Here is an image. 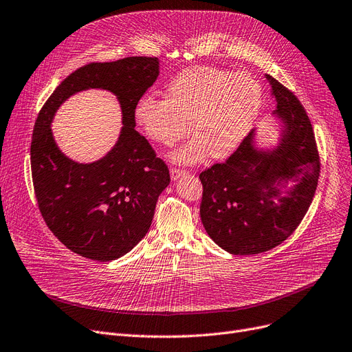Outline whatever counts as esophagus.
I'll list each match as a JSON object with an SVG mask.
<instances>
[{
	"instance_id": "obj_1",
	"label": "esophagus",
	"mask_w": 352,
	"mask_h": 352,
	"mask_svg": "<svg viewBox=\"0 0 352 352\" xmlns=\"http://www.w3.org/2000/svg\"><path fill=\"white\" fill-rule=\"evenodd\" d=\"M169 174H171L173 179H178L181 175H186L187 171L186 169H179V168H171L169 169Z\"/></svg>"
}]
</instances>
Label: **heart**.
I'll return each mask as SVG.
<instances>
[{"label":"heart","mask_w":352,"mask_h":352,"mask_svg":"<svg viewBox=\"0 0 352 352\" xmlns=\"http://www.w3.org/2000/svg\"><path fill=\"white\" fill-rule=\"evenodd\" d=\"M263 107V89L248 74L212 67L184 71L168 84L165 98L140 97L133 109L138 126L152 142L171 146L194 135L173 153L179 164H196L209 152L225 158L252 130Z\"/></svg>","instance_id":"heart-1"}]
</instances>
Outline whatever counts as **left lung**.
<instances>
[{"instance_id": "obj_1", "label": "left lung", "mask_w": 352, "mask_h": 352, "mask_svg": "<svg viewBox=\"0 0 352 352\" xmlns=\"http://www.w3.org/2000/svg\"><path fill=\"white\" fill-rule=\"evenodd\" d=\"M265 78L284 122L278 148L256 151L251 132L225 162L199 175L203 226L233 255L261 254L287 239L309 210L320 173L315 132L302 102L276 78ZM280 177L298 181L285 198L275 187Z\"/></svg>"}]
</instances>
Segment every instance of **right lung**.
<instances>
[{"mask_svg": "<svg viewBox=\"0 0 352 352\" xmlns=\"http://www.w3.org/2000/svg\"><path fill=\"white\" fill-rule=\"evenodd\" d=\"M158 58L130 56L93 62L69 74L43 104L33 129L30 162L38 210L50 232L72 252L109 263L146 235L169 169L145 136L135 130L133 109L160 74ZM104 87L121 101L124 129L102 160L76 164L51 136L50 122L69 95Z\"/></svg>", "mask_w": 352, "mask_h": 352, "instance_id": "right-lung-1", "label": "right lung"}]
</instances>
